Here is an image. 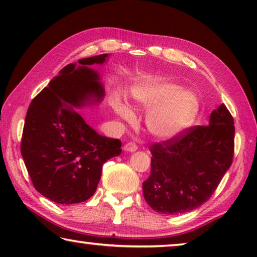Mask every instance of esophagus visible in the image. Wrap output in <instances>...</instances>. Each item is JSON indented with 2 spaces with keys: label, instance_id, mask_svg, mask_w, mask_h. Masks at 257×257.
I'll return each instance as SVG.
<instances>
[{
  "label": "esophagus",
  "instance_id": "1",
  "mask_svg": "<svg viewBox=\"0 0 257 257\" xmlns=\"http://www.w3.org/2000/svg\"><path fill=\"white\" fill-rule=\"evenodd\" d=\"M138 150V147L136 144H134V143H127V144L124 145V151L127 152H136Z\"/></svg>",
  "mask_w": 257,
  "mask_h": 257
}]
</instances>
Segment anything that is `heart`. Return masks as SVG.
Instances as JSON below:
<instances>
[{"instance_id": "obj_1", "label": "heart", "mask_w": 257, "mask_h": 257, "mask_svg": "<svg viewBox=\"0 0 257 257\" xmlns=\"http://www.w3.org/2000/svg\"><path fill=\"white\" fill-rule=\"evenodd\" d=\"M134 98L142 106L153 107L145 123L147 132L160 139H172L184 134L196 120L199 110L196 95L173 82H146L135 90ZM114 111L124 120L134 118L133 111L120 102L114 104Z\"/></svg>"}]
</instances>
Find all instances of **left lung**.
Wrapping results in <instances>:
<instances>
[{
	"label": "left lung",
	"mask_w": 257,
	"mask_h": 257,
	"mask_svg": "<svg viewBox=\"0 0 257 257\" xmlns=\"http://www.w3.org/2000/svg\"><path fill=\"white\" fill-rule=\"evenodd\" d=\"M234 125L224 104L207 125H197L151 147V175L143 182L146 203L161 214H181L205 203L232 163Z\"/></svg>",
	"instance_id": "8db88e82"
}]
</instances>
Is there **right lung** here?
<instances>
[{
	"label": "right lung",
	"mask_w": 257,
	"mask_h": 257,
	"mask_svg": "<svg viewBox=\"0 0 257 257\" xmlns=\"http://www.w3.org/2000/svg\"><path fill=\"white\" fill-rule=\"evenodd\" d=\"M107 59L101 54L68 64L28 107L21 154L35 188L54 203L92 197L103 164L122 151L119 139L95 132L76 110L103 101L102 78L92 66Z\"/></svg>",
	"instance_id": "add662e5"
}]
</instances>
